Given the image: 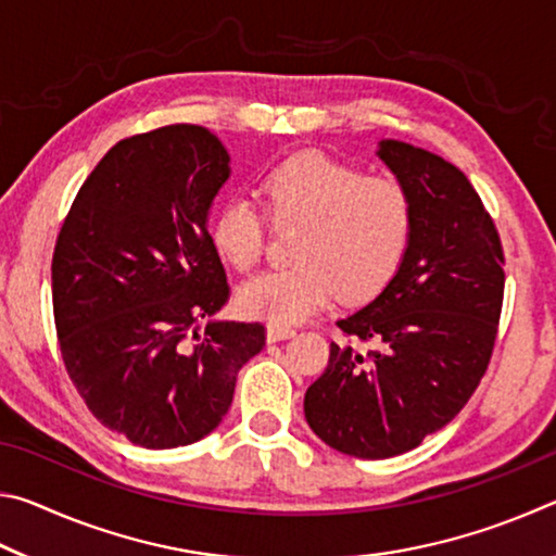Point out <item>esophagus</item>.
Masks as SVG:
<instances>
[{
  "instance_id": "1",
  "label": "esophagus",
  "mask_w": 556,
  "mask_h": 556,
  "mask_svg": "<svg viewBox=\"0 0 556 556\" xmlns=\"http://www.w3.org/2000/svg\"><path fill=\"white\" fill-rule=\"evenodd\" d=\"M296 331L291 326H279V324H269L267 326V341L277 343V341H287V338L294 336Z\"/></svg>"
}]
</instances>
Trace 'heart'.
Segmentation results:
<instances>
[{"mask_svg":"<svg viewBox=\"0 0 556 556\" xmlns=\"http://www.w3.org/2000/svg\"><path fill=\"white\" fill-rule=\"evenodd\" d=\"M265 211L277 225H301L294 262L242 281L238 306L269 324H296L333 294L365 301L390 285L407 255L414 225L412 199L390 176L324 154H296L262 176ZM211 242L235 269L255 267L265 250V215L235 195L215 211Z\"/></svg>","mask_w":556,"mask_h":556,"instance_id":"obj_1","label":"heart"}]
</instances>
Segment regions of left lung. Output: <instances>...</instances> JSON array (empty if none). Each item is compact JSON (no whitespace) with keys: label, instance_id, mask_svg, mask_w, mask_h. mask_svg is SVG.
I'll return each instance as SVG.
<instances>
[{"label":"left lung","instance_id":"1","mask_svg":"<svg viewBox=\"0 0 556 556\" xmlns=\"http://www.w3.org/2000/svg\"><path fill=\"white\" fill-rule=\"evenodd\" d=\"M378 156L407 188L414 225L397 275L336 321L328 368L306 390L314 434L341 454L390 458L464 409L491 363L503 306V248L476 188L446 159L397 139Z\"/></svg>","mask_w":556,"mask_h":556}]
</instances>
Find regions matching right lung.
<instances>
[{"label": "right lung", "instance_id": "1", "mask_svg": "<svg viewBox=\"0 0 556 556\" xmlns=\"http://www.w3.org/2000/svg\"><path fill=\"white\" fill-rule=\"evenodd\" d=\"M228 178L230 156L205 127L122 139L80 186L55 240L65 370L102 425L137 446L208 437L240 368L265 348L262 324L215 318L230 287L208 213Z\"/></svg>", "mask_w": 556, "mask_h": 556}]
</instances>
